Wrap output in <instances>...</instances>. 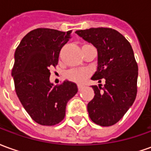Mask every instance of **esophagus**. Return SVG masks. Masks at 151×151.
I'll return each mask as SVG.
<instances>
[{"instance_id": "esophagus-1", "label": "esophagus", "mask_w": 151, "mask_h": 151, "mask_svg": "<svg viewBox=\"0 0 151 151\" xmlns=\"http://www.w3.org/2000/svg\"><path fill=\"white\" fill-rule=\"evenodd\" d=\"M78 87L79 91H81V89H82V85H80V84H78Z\"/></svg>"}]
</instances>
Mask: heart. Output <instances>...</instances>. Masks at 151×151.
Instances as JSON below:
<instances>
[{"instance_id":"1","label":"heart","mask_w":151,"mask_h":151,"mask_svg":"<svg viewBox=\"0 0 151 151\" xmlns=\"http://www.w3.org/2000/svg\"><path fill=\"white\" fill-rule=\"evenodd\" d=\"M89 75V71L87 69H73L66 73V77L73 82L81 83L85 80Z\"/></svg>"}]
</instances>
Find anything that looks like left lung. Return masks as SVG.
<instances>
[{"label":"left lung","mask_w":151,"mask_h":151,"mask_svg":"<svg viewBox=\"0 0 151 151\" xmlns=\"http://www.w3.org/2000/svg\"><path fill=\"white\" fill-rule=\"evenodd\" d=\"M97 48L98 66L92 80L95 96L87 104L89 116L100 126H111L124 116L137 96L138 67L129 42L111 28H90L75 32Z\"/></svg>","instance_id":"8db88e82"}]
</instances>
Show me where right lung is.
<instances>
[{"label":"right lung","instance_id":"1","mask_svg":"<svg viewBox=\"0 0 151 151\" xmlns=\"http://www.w3.org/2000/svg\"><path fill=\"white\" fill-rule=\"evenodd\" d=\"M72 31L38 28L21 40L12 69L15 91L30 116L41 125L52 126L65 118L67 103L78 92L74 82H50V68L56 67L60 49Z\"/></svg>","mask_w":151,"mask_h":151}]
</instances>
